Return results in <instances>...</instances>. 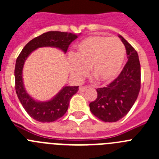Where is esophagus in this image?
Wrapping results in <instances>:
<instances>
[{"label": "esophagus", "instance_id": "obj_1", "mask_svg": "<svg viewBox=\"0 0 159 159\" xmlns=\"http://www.w3.org/2000/svg\"><path fill=\"white\" fill-rule=\"evenodd\" d=\"M91 88V86H84V87H80V92H84V91H86L88 88Z\"/></svg>", "mask_w": 159, "mask_h": 159}]
</instances>
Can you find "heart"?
<instances>
[{"instance_id": "b5f03b06", "label": "heart", "mask_w": 159, "mask_h": 159, "mask_svg": "<svg viewBox=\"0 0 159 159\" xmlns=\"http://www.w3.org/2000/svg\"><path fill=\"white\" fill-rule=\"evenodd\" d=\"M125 55L124 44L118 38L90 36L79 43L74 57L69 58V69L73 77L80 79L90 67L97 80L109 82L121 71Z\"/></svg>"}]
</instances>
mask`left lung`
I'll use <instances>...</instances> for the list:
<instances>
[{
	"label": "left lung",
	"mask_w": 159,
	"mask_h": 159,
	"mask_svg": "<svg viewBox=\"0 0 159 159\" xmlns=\"http://www.w3.org/2000/svg\"><path fill=\"white\" fill-rule=\"evenodd\" d=\"M119 37L126 48L128 60L116 80L106 87L97 88L96 99L89 104L95 117L109 123L119 121L130 111L141 88L139 55L123 36Z\"/></svg>",
	"instance_id": "8db88e82"
}]
</instances>
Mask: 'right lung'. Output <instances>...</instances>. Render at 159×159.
<instances>
[{"mask_svg":"<svg viewBox=\"0 0 159 159\" xmlns=\"http://www.w3.org/2000/svg\"><path fill=\"white\" fill-rule=\"evenodd\" d=\"M78 36L71 32L51 31L32 39L20 53L15 65V89L20 102L25 110L35 120L41 123L54 122L67 112L70 99L79 90V86H66L56 96L48 102H37L31 98L25 90L22 70L25 60L35 49L41 47H56L67 52L73 40Z\"/></svg>","mask_w":159,"mask_h":159,"instance_id":"1","label":"right lung"}]
</instances>
